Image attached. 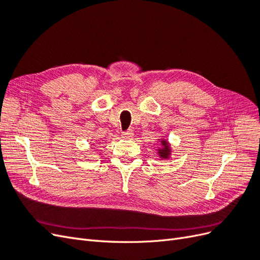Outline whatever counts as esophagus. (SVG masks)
Segmentation results:
<instances>
[{
  "mask_svg": "<svg viewBox=\"0 0 260 260\" xmlns=\"http://www.w3.org/2000/svg\"><path fill=\"white\" fill-rule=\"evenodd\" d=\"M121 137H122V139H124V140H132V139H133V131H132L131 129L125 130L124 132H122Z\"/></svg>",
  "mask_w": 260,
  "mask_h": 260,
  "instance_id": "esophagus-1",
  "label": "esophagus"
}]
</instances>
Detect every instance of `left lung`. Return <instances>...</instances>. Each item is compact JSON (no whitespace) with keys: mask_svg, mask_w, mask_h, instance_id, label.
<instances>
[{"mask_svg":"<svg viewBox=\"0 0 260 260\" xmlns=\"http://www.w3.org/2000/svg\"><path fill=\"white\" fill-rule=\"evenodd\" d=\"M161 145L164 146L162 148H158V154L161 157V158H168L170 156V147L169 143L166 140H161Z\"/></svg>","mask_w":260,"mask_h":260,"instance_id":"left-lung-1","label":"left lung"}]
</instances>
